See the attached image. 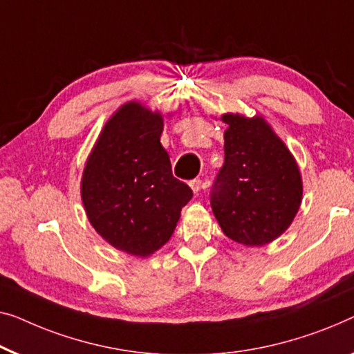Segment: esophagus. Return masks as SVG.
<instances>
[{
    "label": "esophagus",
    "mask_w": 354,
    "mask_h": 354,
    "mask_svg": "<svg viewBox=\"0 0 354 354\" xmlns=\"http://www.w3.org/2000/svg\"><path fill=\"white\" fill-rule=\"evenodd\" d=\"M189 188L193 189L194 194H198L199 192H201V188H203V182L199 180V178H194V180L189 182Z\"/></svg>",
    "instance_id": "esophagus-1"
}]
</instances>
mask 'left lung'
I'll use <instances>...</instances> for the list:
<instances>
[{"instance_id":"1","label":"left lung","mask_w":354,"mask_h":354,"mask_svg":"<svg viewBox=\"0 0 354 354\" xmlns=\"http://www.w3.org/2000/svg\"><path fill=\"white\" fill-rule=\"evenodd\" d=\"M225 162L211 194L212 212L234 243L259 248L279 238L294 222L304 182L288 145L263 116H220Z\"/></svg>"}]
</instances>
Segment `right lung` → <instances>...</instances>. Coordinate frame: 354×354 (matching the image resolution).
<instances>
[{"mask_svg": "<svg viewBox=\"0 0 354 354\" xmlns=\"http://www.w3.org/2000/svg\"><path fill=\"white\" fill-rule=\"evenodd\" d=\"M162 129L160 110L126 102L102 127L81 177V199L95 232L115 249L143 259L171 239L193 196L172 176Z\"/></svg>", "mask_w": 354, "mask_h": 354, "instance_id": "right-lung-1", "label": "right lung"}]
</instances>
